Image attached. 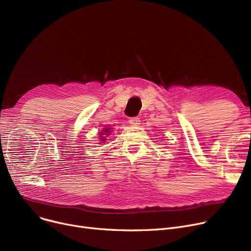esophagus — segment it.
Returning a JSON list of instances; mask_svg holds the SVG:
<instances>
[{"label":"esophagus","mask_w":251,"mask_h":251,"mask_svg":"<svg viewBox=\"0 0 251 251\" xmlns=\"http://www.w3.org/2000/svg\"><path fill=\"white\" fill-rule=\"evenodd\" d=\"M129 124H130V125H132V126H138V125L140 124L139 118H137V117H132V118H130V119H129Z\"/></svg>","instance_id":"esophagus-1"}]
</instances>
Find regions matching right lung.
Returning <instances> with one entry per match:
<instances>
[{
	"label": "right lung",
	"mask_w": 251,
	"mask_h": 251,
	"mask_svg": "<svg viewBox=\"0 0 251 251\" xmlns=\"http://www.w3.org/2000/svg\"><path fill=\"white\" fill-rule=\"evenodd\" d=\"M110 130H111V128H103V131H101V132H100V136H99L100 137V141L101 142H100V143H102V142H105V136H108L111 132H110Z\"/></svg>",
	"instance_id": "obj_1"
}]
</instances>
